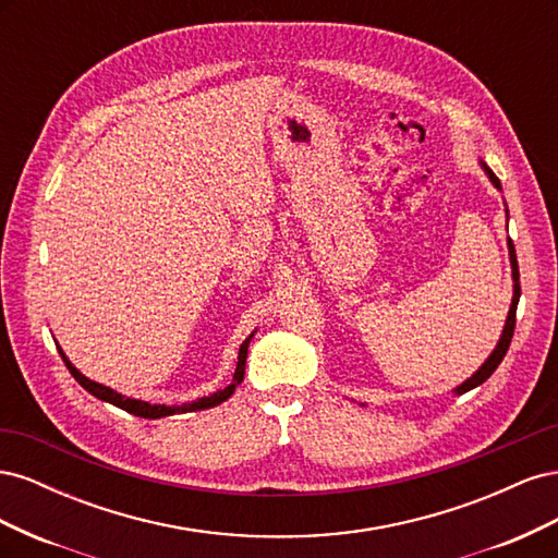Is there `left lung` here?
<instances>
[{"label":"left lung","instance_id":"8db88e82","mask_svg":"<svg viewBox=\"0 0 558 558\" xmlns=\"http://www.w3.org/2000/svg\"><path fill=\"white\" fill-rule=\"evenodd\" d=\"M484 170H486L488 179L494 181V185H498V189H500V181H498V177H496L492 170H488V167H484ZM510 263H512V277H514V298H512V307H510V314H508V324H505V330H502L500 342H498V347L494 349L492 356H488V361L477 369V373L472 375L465 384H461L459 388H456V393H465V391H470V388H475V386H480L482 381H486L488 377H492V375H494V369L500 365V361L505 359V353H508V349H510L512 335H514V326H517V305H519V295H521V286H519V265H517V253H514V244H512V240H510Z\"/></svg>","mask_w":558,"mask_h":558}]
</instances>
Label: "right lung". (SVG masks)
I'll return each mask as SVG.
<instances>
[{
  "label": "right lung",
  "instance_id": "obj_1",
  "mask_svg": "<svg viewBox=\"0 0 558 558\" xmlns=\"http://www.w3.org/2000/svg\"><path fill=\"white\" fill-rule=\"evenodd\" d=\"M248 342H251V337H246L244 344L240 347L238 369H234V377H232V384H230V386H226L223 391H216L214 396L199 398V400H195V402H189V404H177V408H165V404H148V402H144V400H132V398H125V396H121V393H116V391H111V388H107V386H102V384H97V381H90L88 377H83V375L78 373V369H76L70 361H66V356H64L60 347H58V351H60V356H62V361H64L66 369H70V373H72V377H74L83 388H86L88 393H93L95 398H99V400H107V402L116 404V408H121V410H125V412H130V414H134V416L160 418V416H170V414H177V412L209 410V408H216V404H221L223 400H228V398L232 396V391H234V386L242 384V379H244V367H246V351H248Z\"/></svg>",
  "mask_w": 558,
  "mask_h": 558
}]
</instances>
